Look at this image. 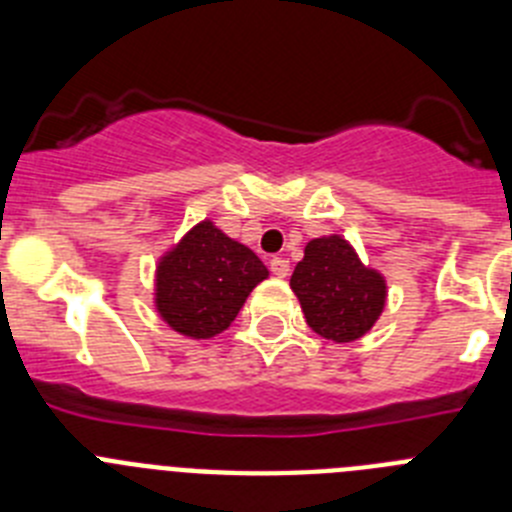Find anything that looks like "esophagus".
<instances>
[{"label":"esophagus","instance_id":"esophagus-1","mask_svg":"<svg viewBox=\"0 0 512 512\" xmlns=\"http://www.w3.org/2000/svg\"><path fill=\"white\" fill-rule=\"evenodd\" d=\"M269 266H271V271L277 274V277L284 279L289 274V261L282 259V256H274V259L269 261Z\"/></svg>","mask_w":512,"mask_h":512}]
</instances>
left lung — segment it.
Here are the masks:
<instances>
[{"mask_svg": "<svg viewBox=\"0 0 512 512\" xmlns=\"http://www.w3.org/2000/svg\"><path fill=\"white\" fill-rule=\"evenodd\" d=\"M289 287L305 320L318 336L351 343L372 330L387 302V282L361 264L359 253L341 235H323L305 246Z\"/></svg>", "mask_w": 512, "mask_h": 512, "instance_id": "left-lung-1", "label": "left lung"}]
</instances>
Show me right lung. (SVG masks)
Listing matches in <instances>:
<instances>
[{
    "label": "right lung",
    "mask_w": 512,
    "mask_h": 512,
    "mask_svg": "<svg viewBox=\"0 0 512 512\" xmlns=\"http://www.w3.org/2000/svg\"><path fill=\"white\" fill-rule=\"evenodd\" d=\"M269 269L248 246L202 220L156 266V310L176 333H223Z\"/></svg>",
    "instance_id": "1"
}]
</instances>
